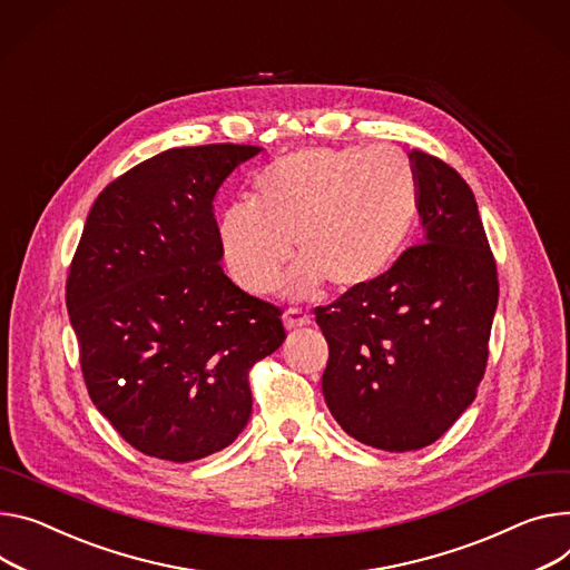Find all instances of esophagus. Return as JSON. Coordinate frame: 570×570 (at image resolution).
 <instances>
[{
  "mask_svg": "<svg viewBox=\"0 0 570 570\" xmlns=\"http://www.w3.org/2000/svg\"><path fill=\"white\" fill-rule=\"evenodd\" d=\"M283 324H285V328H298V326L311 324V317L305 315L303 311H298V308H287L283 313Z\"/></svg>",
  "mask_w": 570,
  "mask_h": 570,
  "instance_id": "34e87169",
  "label": "esophagus"
}]
</instances>
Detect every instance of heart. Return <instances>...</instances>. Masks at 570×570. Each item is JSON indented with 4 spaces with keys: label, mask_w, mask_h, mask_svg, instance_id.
Segmentation results:
<instances>
[{
    "label": "heart",
    "mask_w": 570,
    "mask_h": 570,
    "mask_svg": "<svg viewBox=\"0 0 570 570\" xmlns=\"http://www.w3.org/2000/svg\"><path fill=\"white\" fill-rule=\"evenodd\" d=\"M417 207V173L395 146L303 148L262 170L253 203L218 218V246L233 281L267 294L294 253L292 296H311L322 281L356 292L379 281L402 255Z\"/></svg>",
    "instance_id": "b5f03b06"
}]
</instances>
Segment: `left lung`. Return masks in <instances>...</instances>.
Returning <instances> with one entry per match:
<instances>
[{
	"label": "left lung",
	"mask_w": 570,
	"mask_h": 570,
	"mask_svg": "<svg viewBox=\"0 0 570 570\" xmlns=\"http://www.w3.org/2000/svg\"><path fill=\"white\" fill-rule=\"evenodd\" d=\"M422 237L372 285L315 308L328 342L324 400L356 441L411 452L474 402L498 308V269L468 183L413 150Z\"/></svg>",
	"instance_id": "obj_1"
}]
</instances>
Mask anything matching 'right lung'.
I'll return each mask as SVG.
<instances>
[{
  "label": "right lung",
  "mask_w": 570,
  "mask_h": 570,
  "mask_svg": "<svg viewBox=\"0 0 570 570\" xmlns=\"http://www.w3.org/2000/svg\"><path fill=\"white\" fill-rule=\"evenodd\" d=\"M262 148H170L94 203L66 305L86 390L139 452L187 463L228 448L253 397L248 370L285 342L281 308L222 267L214 196Z\"/></svg>",
  "instance_id": "right-lung-1"
}]
</instances>
